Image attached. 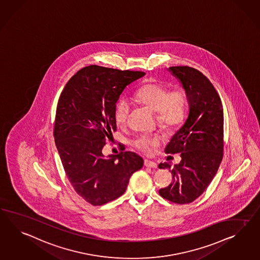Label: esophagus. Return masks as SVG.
<instances>
[{"mask_svg":"<svg viewBox=\"0 0 260 260\" xmlns=\"http://www.w3.org/2000/svg\"><path fill=\"white\" fill-rule=\"evenodd\" d=\"M144 166L147 167V168L155 169L157 167V164L155 162H153V161H151V160L145 159L144 160Z\"/></svg>","mask_w":260,"mask_h":260,"instance_id":"1","label":"esophagus"}]
</instances>
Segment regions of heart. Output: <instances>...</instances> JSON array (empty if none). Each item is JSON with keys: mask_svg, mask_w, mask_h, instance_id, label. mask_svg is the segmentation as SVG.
Masks as SVG:
<instances>
[{"mask_svg": "<svg viewBox=\"0 0 260 260\" xmlns=\"http://www.w3.org/2000/svg\"><path fill=\"white\" fill-rule=\"evenodd\" d=\"M137 101L141 105L155 112L156 120L161 126L173 128L184 119L186 112L185 94L175 88L169 91L165 85L159 83H148L138 89L135 94ZM130 112V106L124 99L117 102L114 110V118L119 125L126 123ZM157 136L141 135L134 140L133 145L144 153H150L154 147L159 144Z\"/></svg>", "mask_w": 260, "mask_h": 260, "instance_id": "b5f03b06", "label": "heart"}]
</instances>
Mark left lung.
Here are the masks:
<instances>
[{
    "mask_svg": "<svg viewBox=\"0 0 260 260\" xmlns=\"http://www.w3.org/2000/svg\"><path fill=\"white\" fill-rule=\"evenodd\" d=\"M186 91L188 112L184 124L173 135L167 153H180L173 166V182L159 194L178 205L196 200L209 186L222 159L223 110L219 94L207 77L194 68L170 67ZM159 169H171L160 163Z\"/></svg>",
    "mask_w": 260,
    "mask_h": 260,
    "instance_id": "1",
    "label": "left lung"
}]
</instances>
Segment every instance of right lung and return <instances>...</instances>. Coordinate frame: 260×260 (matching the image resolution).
<instances>
[{
	"instance_id": "add662e5",
	"label": "right lung",
	"mask_w": 260,
	"mask_h": 260,
	"mask_svg": "<svg viewBox=\"0 0 260 260\" xmlns=\"http://www.w3.org/2000/svg\"><path fill=\"white\" fill-rule=\"evenodd\" d=\"M142 72L91 65L69 80L56 107L53 136L60 159L74 190L92 206L119 198L131 175L143 166L133 152L106 157V139L117 130L114 110L126 86Z\"/></svg>"
}]
</instances>
